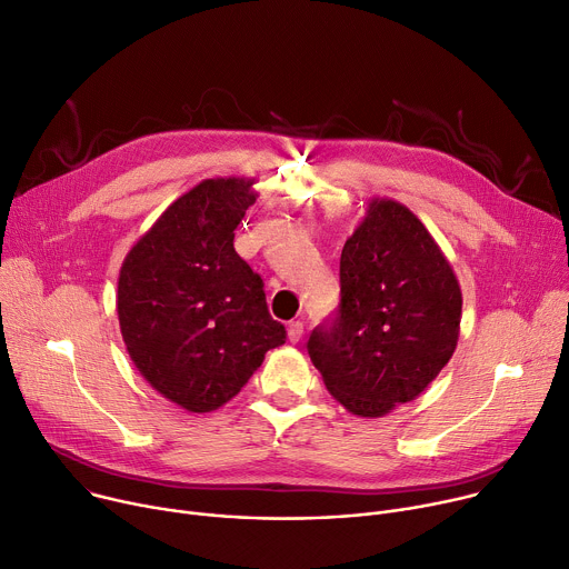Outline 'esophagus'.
I'll use <instances>...</instances> for the list:
<instances>
[{
  "mask_svg": "<svg viewBox=\"0 0 569 569\" xmlns=\"http://www.w3.org/2000/svg\"><path fill=\"white\" fill-rule=\"evenodd\" d=\"M301 336H303V322H290L288 325V340L295 345V342H299L301 340Z\"/></svg>",
  "mask_w": 569,
  "mask_h": 569,
  "instance_id": "1",
  "label": "esophagus"
}]
</instances>
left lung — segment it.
<instances>
[{
  "label": "left lung",
  "instance_id": "1",
  "mask_svg": "<svg viewBox=\"0 0 569 569\" xmlns=\"http://www.w3.org/2000/svg\"><path fill=\"white\" fill-rule=\"evenodd\" d=\"M462 295L451 263L403 203L372 197L340 256V308L308 338L327 390L351 416L418 399L456 351Z\"/></svg>",
  "mask_w": 569,
  "mask_h": 569
}]
</instances>
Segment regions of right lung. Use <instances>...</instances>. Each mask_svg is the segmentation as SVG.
<instances>
[{"mask_svg": "<svg viewBox=\"0 0 569 569\" xmlns=\"http://www.w3.org/2000/svg\"><path fill=\"white\" fill-rule=\"evenodd\" d=\"M253 183L203 179L168 206L120 268L124 347L144 381L188 412L224 406L286 342L263 279L233 249V231L258 197Z\"/></svg>", "mask_w": 569, "mask_h": 569, "instance_id": "1", "label": "right lung"}]
</instances>
